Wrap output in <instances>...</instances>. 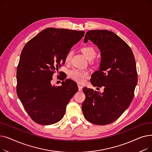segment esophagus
Instances as JSON below:
<instances>
[{"instance_id": "34e87169", "label": "esophagus", "mask_w": 152, "mask_h": 152, "mask_svg": "<svg viewBox=\"0 0 152 152\" xmlns=\"http://www.w3.org/2000/svg\"><path fill=\"white\" fill-rule=\"evenodd\" d=\"M78 90L79 91H81L83 90V87L80 85H78Z\"/></svg>"}]
</instances>
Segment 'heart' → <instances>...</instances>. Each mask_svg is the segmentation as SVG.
Returning a JSON list of instances; mask_svg holds the SVG:
<instances>
[{"label": "heart", "instance_id": "obj_1", "mask_svg": "<svg viewBox=\"0 0 152 152\" xmlns=\"http://www.w3.org/2000/svg\"><path fill=\"white\" fill-rule=\"evenodd\" d=\"M81 51L86 56V58L91 60L94 59L95 56H96V51L92 47L86 46L81 48ZM73 52L72 50H69L65 57V61L66 63H69L71 60L72 57H73ZM68 76L69 77L78 83H83L84 82L85 79L88 77L89 76V73L87 71L79 70L77 69H72L68 71Z\"/></svg>", "mask_w": 152, "mask_h": 152}]
</instances>
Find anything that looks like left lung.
Instances as JSON below:
<instances>
[{
	"instance_id": "left-lung-1",
	"label": "left lung",
	"mask_w": 152,
	"mask_h": 152,
	"mask_svg": "<svg viewBox=\"0 0 152 152\" xmlns=\"http://www.w3.org/2000/svg\"><path fill=\"white\" fill-rule=\"evenodd\" d=\"M89 40L101 53L99 70L92 75L94 87H104L103 92L84 87L86 99L82 104L84 118L97 125L114 122L129 107L137 84L136 64L130 47L113 32L105 29L90 30Z\"/></svg>"
}]
</instances>
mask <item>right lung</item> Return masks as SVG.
<instances>
[{
    "instance_id": "add662e5",
    "label": "right lung",
    "mask_w": 152,
    "mask_h": 152,
    "mask_svg": "<svg viewBox=\"0 0 152 152\" xmlns=\"http://www.w3.org/2000/svg\"><path fill=\"white\" fill-rule=\"evenodd\" d=\"M84 34L83 31L49 28L23 47L17 70V93L36 123L50 125L60 121L68 102L77 92V84L69 79L61 86H52L51 81L65 64L67 53Z\"/></svg>"
}]
</instances>
